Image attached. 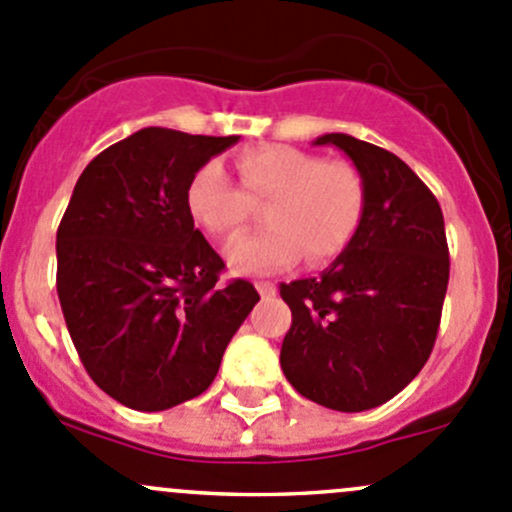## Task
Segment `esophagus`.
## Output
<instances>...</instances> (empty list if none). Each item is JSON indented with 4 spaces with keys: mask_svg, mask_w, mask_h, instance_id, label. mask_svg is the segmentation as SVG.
Wrapping results in <instances>:
<instances>
[{
    "mask_svg": "<svg viewBox=\"0 0 512 512\" xmlns=\"http://www.w3.org/2000/svg\"><path fill=\"white\" fill-rule=\"evenodd\" d=\"M257 292L262 294V299H270V297H275L277 294V285L275 282H257Z\"/></svg>",
    "mask_w": 512,
    "mask_h": 512,
    "instance_id": "1",
    "label": "esophagus"
}]
</instances>
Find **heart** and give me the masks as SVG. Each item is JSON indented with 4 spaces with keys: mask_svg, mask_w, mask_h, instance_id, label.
I'll use <instances>...</instances> for the list:
<instances>
[{
    "mask_svg": "<svg viewBox=\"0 0 512 512\" xmlns=\"http://www.w3.org/2000/svg\"><path fill=\"white\" fill-rule=\"evenodd\" d=\"M240 188L218 163L190 178L185 205L210 237L232 240L265 205V232L227 247V265L240 275H270L299 260L324 265L354 242L366 215V180L349 160H327L294 146H257L237 153Z\"/></svg>",
    "mask_w": 512,
    "mask_h": 512,
    "instance_id": "1",
    "label": "heart"
}]
</instances>
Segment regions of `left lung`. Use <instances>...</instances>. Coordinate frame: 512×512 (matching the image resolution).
Returning <instances> with one entry per match:
<instances>
[{"instance_id":"1","label":"left lung","mask_w":512,"mask_h":512,"mask_svg":"<svg viewBox=\"0 0 512 512\" xmlns=\"http://www.w3.org/2000/svg\"><path fill=\"white\" fill-rule=\"evenodd\" d=\"M314 143L354 160L369 203L354 242L322 275L280 285L292 309L280 364L304 399L354 414L394 399L423 369L451 260L441 205L404 160L347 133Z\"/></svg>"}]
</instances>
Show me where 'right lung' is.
<instances>
[{"mask_svg":"<svg viewBox=\"0 0 512 512\" xmlns=\"http://www.w3.org/2000/svg\"><path fill=\"white\" fill-rule=\"evenodd\" d=\"M237 141L141 128L76 180L56 232V292L81 364L128 409L203 394L260 299L247 280L218 285L223 257L185 205L195 170Z\"/></svg>","mask_w":512,"mask_h":512,"instance_id":"1","label":"right lung"}]
</instances>
